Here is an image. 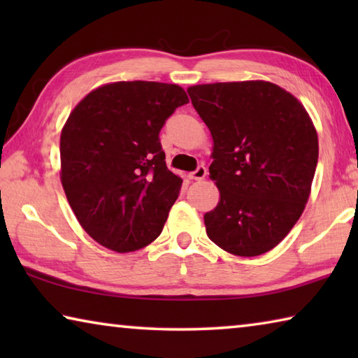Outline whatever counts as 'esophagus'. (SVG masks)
Instances as JSON below:
<instances>
[{
    "instance_id": "34e87169",
    "label": "esophagus",
    "mask_w": 358,
    "mask_h": 358,
    "mask_svg": "<svg viewBox=\"0 0 358 358\" xmlns=\"http://www.w3.org/2000/svg\"><path fill=\"white\" fill-rule=\"evenodd\" d=\"M187 177H189L191 180H203L205 177H207V169H205L203 166H199L196 171L191 172Z\"/></svg>"
}]
</instances>
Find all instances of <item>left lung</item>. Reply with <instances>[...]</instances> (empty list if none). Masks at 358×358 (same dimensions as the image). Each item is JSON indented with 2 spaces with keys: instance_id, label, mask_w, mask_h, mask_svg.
<instances>
[{
  "instance_id": "left-lung-1",
  "label": "left lung",
  "mask_w": 358,
  "mask_h": 358,
  "mask_svg": "<svg viewBox=\"0 0 358 358\" xmlns=\"http://www.w3.org/2000/svg\"><path fill=\"white\" fill-rule=\"evenodd\" d=\"M213 138L210 178L220 202L205 213L208 238L241 257L268 252L310 199L319 142L301 102L265 80L187 88Z\"/></svg>"
}]
</instances>
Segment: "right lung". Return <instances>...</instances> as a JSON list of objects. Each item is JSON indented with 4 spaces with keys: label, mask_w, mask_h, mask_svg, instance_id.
<instances>
[{
    "label": "right lung",
    "mask_w": 358,
    "mask_h": 358,
    "mask_svg": "<svg viewBox=\"0 0 358 358\" xmlns=\"http://www.w3.org/2000/svg\"><path fill=\"white\" fill-rule=\"evenodd\" d=\"M175 83L113 82L90 92L59 137L63 189L85 232L132 252L162 232L183 180L166 166L159 131L187 104Z\"/></svg>",
    "instance_id": "right-lung-1"
}]
</instances>
